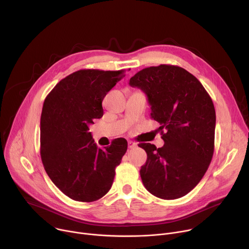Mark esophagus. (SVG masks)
<instances>
[{
    "instance_id": "obj_1",
    "label": "esophagus",
    "mask_w": 249,
    "mask_h": 249,
    "mask_svg": "<svg viewBox=\"0 0 249 249\" xmlns=\"http://www.w3.org/2000/svg\"><path fill=\"white\" fill-rule=\"evenodd\" d=\"M136 147H137V144L134 143V142H132V141H129V142H128V148H129V149H134V148H136Z\"/></svg>"
}]
</instances>
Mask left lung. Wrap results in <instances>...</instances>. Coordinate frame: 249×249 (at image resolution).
Returning a JSON list of instances; mask_svg holds the SVG:
<instances>
[{"label": "left lung", "mask_w": 249, "mask_h": 249, "mask_svg": "<svg viewBox=\"0 0 249 249\" xmlns=\"http://www.w3.org/2000/svg\"><path fill=\"white\" fill-rule=\"evenodd\" d=\"M130 86L144 90L151 118L164 145L139 147L147 153L140 174L156 197L173 200L185 196L203 178L214 154L216 112L212 98L196 77L181 67L160 65L141 70Z\"/></svg>", "instance_id": "1"}]
</instances>
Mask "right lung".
Masks as SVG:
<instances>
[{
  "label": "right lung",
  "mask_w": 249,
  "mask_h": 249,
  "mask_svg": "<svg viewBox=\"0 0 249 249\" xmlns=\"http://www.w3.org/2000/svg\"><path fill=\"white\" fill-rule=\"evenodd\" d=\"M125 70L84 69L61 80L46 96L40 119V156L52 182L68 197L93 202L107 193L127 151L117 138L100 149L89 132L103 115L102 100Z\"/></svg>",
  "instance_id": "add662e5"
}]
</instances>
